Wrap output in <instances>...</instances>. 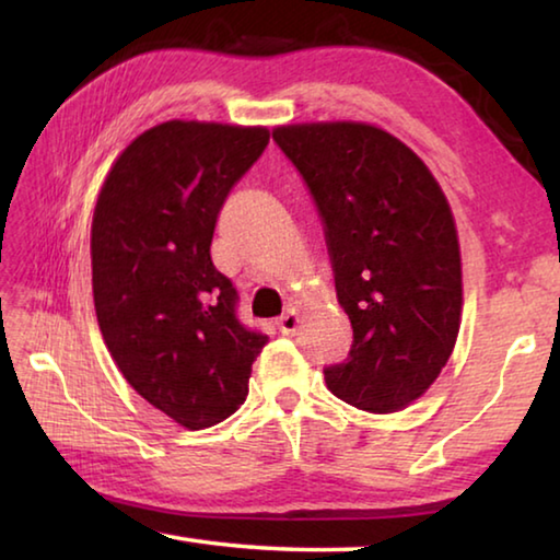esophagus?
I'll use <instances>...</instances> for the list:
<instances>
[{
	"label": "esophagus",
	"mask_w": 560,
	"mask_h": 560,
	"mask_svg": "<svg viewBox=\"0 0 560 560\" xmlns=\"http://www.w3.org/2000/svg\"><path fill=\"white\" fill-rule=\"evenodd\" d=\"M299 324H301V314H299V308H289L287 314H281L279 316V320H277V326H279V330L283 336H293L299 330Z\"/></svg>",
	"instance_id": "obj_1"
}]
</instances>
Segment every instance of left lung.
Returning <instances> with one entry per match:
<instances>
[{"mask_svg":"<svg viewBox=\"0 0 560 560\" xmlns=\"http://www.w3.org/2000/svg\"><path fill=\"white\" fill-rule=\"evenodd\" d=\"M318 205L336 296L353 326L328 390L390 415L430 390L457 343L462 254L452 207L430 167L371 122L318 120L271 130Z\"/></svg>","mask_w":560,"mask_h":560,"instance_id":"obj_1","label":"left lung"}]
</instances>
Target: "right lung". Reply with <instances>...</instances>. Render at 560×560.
I'll return each instance as SVG.
<instances>
[{
  "label": "right lung",
  "instance_id": "1",
  "mask_svg": "<svg viewBox=\"0 0 560 560\" xmlns=\"http://www.w3.org/2000/svg\"><path fill=\"white\" fill-rule=\"evenodd\" d=\"M267 143L264 126L158 122L116 158L93 210V306L108 353L185 430L240 410L269 340L236 320V291L210 254L224 197Z\"/></svg>",
  "mask_w": 560,
  "mask_h": 560
}]
</instances>
